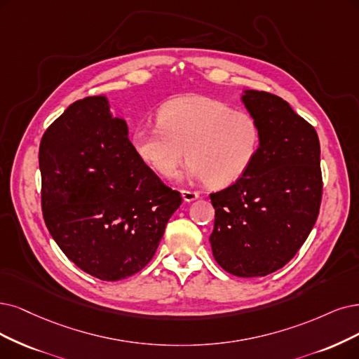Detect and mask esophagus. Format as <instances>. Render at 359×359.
<instances>
[{
  "mask_svg": "<svg viewBox=\"0 0 359 359\" xmlns=\"http://www.w3.org/2000/svg\"><path fill=\"white\" fill-rule=\"evenodd\" d=\"M198 196H200V194L195 192V191H189V189H183L182 191L183 201H187V203H192V201L198 200Z\"/></svg>",
  "mask_w": 359,
  "mask_h": 359,
  "instance_id": "esophagus-1",
  "label": "esophagus"
}]
</instances>
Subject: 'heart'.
<instances>
[{
    "instance_id": "obj_1",
    "label": "heart",
    "mask_w": 359,
    "mask_h": 359,
    "mask_svg": "<svg viewBox=\"0 0 359 359\" xmlns=\"http://www.w3.org/2000/svg\"><path fill=\"white\" fill-rule=\"evenodd\" d=\"M158 124L133 131L136 154L159 176L172 177L188 158L184 176L223 188L240 180L257 156L262 131L257 119L228 103L183 96L164 103Z\"/></svg>"
}]
</instances>
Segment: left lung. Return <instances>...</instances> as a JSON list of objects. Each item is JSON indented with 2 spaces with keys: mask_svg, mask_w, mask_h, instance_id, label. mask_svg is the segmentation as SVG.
Returning <instances> with one entry per match:
<instances>
[{
  "mask_svg": "<svg viewBox=\"0 0 359 359\" xmlns=\"http://www.w3.org/2000/svg\"><path fill=\"white\" fill-rule=\"evenodd\" d=\"M241 102L260 126V148L240 180L210 195V244L224 271L255 278L281 269L309 236L321 205V149L315 128L284 99L244 90Z\"/></svg>",
  "mask_w": 359,
  "mask_h": 359,
  "instance_id": "left-lung-1",
  "label": "left lung"
}]
</instances>
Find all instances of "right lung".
Returning a JSON list of instances; mask_svg holds the SVG:
<instances>
[{
  "instance_id": "1",
  "label": "right lung",
  "mask_w": 359,
  "mask_h": 359,
  "mask_svg": "<svg viewBox=\"0 0 359 359\" xmlns=\"http://www.w3.org/2000/svg\"><path fill=\"white\" fill-rule=\"evenodd\" d=\"M38 158L44 222L66 257L102 281L142 271L182 196L136 154L108 97L74 102L44 133Z\"/></svg>"
}]
</instances>
